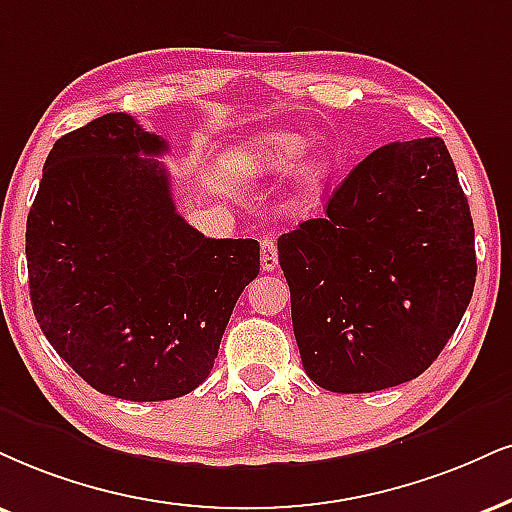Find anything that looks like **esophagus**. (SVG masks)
Listing matches in <instances>:
<instances>
[{
    "label": "esophagus",
    "mask_w": 512,
    "mask_h": 512,
    "mask_svg": "<svg viewBox=\"0 0 512 512\" xmlns=\"http://www.w3.org/2000/svg\"><path fill=\"white\" fill-rule=\"evenodd\" d=\"M261 268L263 270L277 268V244L273 237H263L261 242Z\"/></svg>",
    "instance_id": "obj_1"
}]
</instances>
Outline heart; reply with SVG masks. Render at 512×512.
Instances as JSON below:
<instances>
[{"mask_svg": "<svg viewBox=\"0 0 512 512\" xmlns=\"http://www.w3.org/2000/svg\"><path fill=\"white\" fill-rule=\"evenodd\" d=\"M306 140L294 132H266L227 151V168L244 180H263L282 175L304 154ZM323 180V163L308 161L296 173L299 197H311Z\"/></svg>", "mask_w": 512, "mask_h": 512, "instance_id": "obj_1", "label": "heart"}]
</instances>
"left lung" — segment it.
<instances>
[{"mask_svg": "<svg viewBox=\"0 0 512 512\" xmlns=\"http://www.w3.org/2000/svg\"><path fill=\"white\" fill-rule=\"evenodd\" d=\"M306 375L368 394L422 375L477 277L468 197L441 137L391 142L351 170L311 218L277 239Z\"/></svg>", "mask_w": 512, "mask_h": 512, "instance_id": "left-lung-1", "label": "left lung"}]
</instances>
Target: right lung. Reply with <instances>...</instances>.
<instances>
[{"mask_svg": "<svg viewBox=\"0 0 512 512\" xmlns=\"http://www.w3.org/2000/svg\"><path fill=\"white\" fill-rule=\"evenodd\" d=\"M168 151L128 113L56 140L25 225L30 301L54 351L90 387L168 401L206 380L256 239H211L175 211L154 156Z\"/></svg>", "mask_w": 512, "mask_h": 512, "instance_id": "1", "label": "right lung"}]
</instances>
